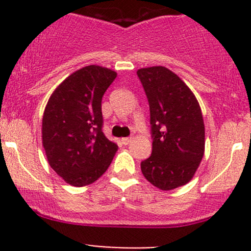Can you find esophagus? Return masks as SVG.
<instances>
[{"label":"esophagus","instance_id":"34e87169","mask_svg":"<svg viewBox=\"0 0 251 251\" xmlns=\"http://www.w3.org/2000/svg\"><path fill=\"white\" fill-rule=\"evenodd\" d=\"M133 138L132 137H125V138H123V140H121V142H123V144H128V143H131V141H132Z\"/></svg>","mask_w":251,"mask_h":251}]
</instances>
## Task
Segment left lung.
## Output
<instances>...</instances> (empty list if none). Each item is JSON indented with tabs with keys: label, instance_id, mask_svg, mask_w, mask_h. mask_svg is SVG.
I'll return each mask as SVG.
<instances>
[{
	"label": "left lung",
	"instance_id": "1",
	"mask_svg": "<svg viewBox=\"0 0 251 251\" xmlns=\"http://www.w3.org/2000/svg\"><path fill=\"white\" fill-rule=\"evenodd\" d=\"M137 75L148 98L153 138L142 174L156 188L171 191L188 183L203 159V114L193 92L168 68H142Z\"/></svg>",
	"mask_w": 251,
	"mask_h": 251
}]
</instances>
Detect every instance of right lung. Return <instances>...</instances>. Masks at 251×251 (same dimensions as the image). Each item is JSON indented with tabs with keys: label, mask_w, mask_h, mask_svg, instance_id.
<instances>
[{
	"label": "right lung",
	"mask_w": 251,
	"mask_h": 251,
	"mask_svg": "<svg viewBox=\"0 0 251 251\" xmlns=\"http://www.w3.org/2000/svg\"><path fill=\"white\" fill-rule=\"evenodd\" d=\"M115 77L100 65L76 70L53 91L45 108L42 144L48 164L72 186L97 181L118 151L102 131V97Z\"/></svg>",
	"instance_id": "1"
}]
</instances>
